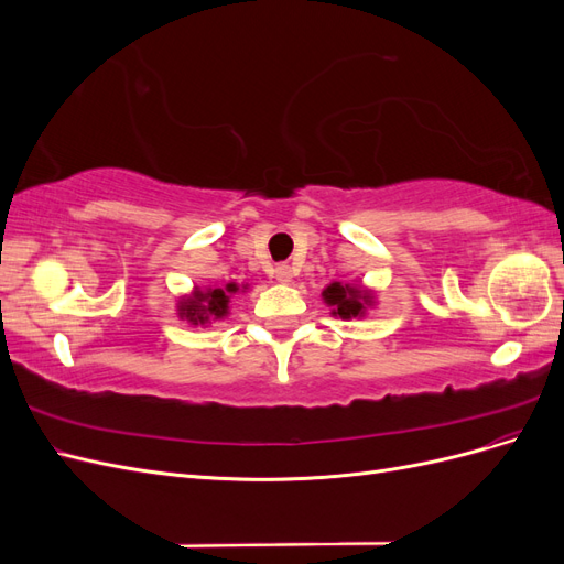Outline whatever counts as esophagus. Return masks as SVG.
<instances>
[{"label": "esophagus", "mask_w": 564, "mask_h": 564, "mask_svg": "<svg viewBox=\"0 0 564 564\" xmlns=\"http://www.w3.org/2000/svg\"><path fill=\"white\" fill-rule=\"evenodd\" d=\"M275 278H278L280 282H292V278H294L292 265H286V263L278 265V268H275Z\"/></svg>", "instance_id": "34e87169"}]
</instances>
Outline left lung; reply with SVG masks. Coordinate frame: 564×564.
Returning a JSON list of instances; mask_svg holds the SVG:
<instances>
[{
  "instance_id": "1",
  "label": "left lung",
  "mask_w": 564,
  "mask_h": 564,
  "mask_svg": "<svg viewBox=\"0 0 564 564\" xmlns=\"http://www.w3.org/2000/svg\"><path fill=\"white\" fill-rule=\"evenodd\" d=\"M322 296L329 305H334V315H340V317H357L365 311V303L369 299L357 286H348V284L344 286L338 282L324 289Z\"/></svg>"
}]
</instances>
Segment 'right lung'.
<instances>
[{"instance_id": "1", "label": "right lung", "mask_w": 564, "mask_h": 564, "mask_svg": "<svg viewBox=\"0 0 564 564\" xmlns=\"http://www.w3.org/2000/svg\"><path fill=\"white\" fill-rule=\"evenodd\" d=\"M237 292V284H228L226 289H209L207 294L197 292L195 299L185 301L181 305V315H185L191 322H199L204 324L209 319V315L214 317H224L226 311H228V294H235Z\"/></svg>"}]
</instances>
